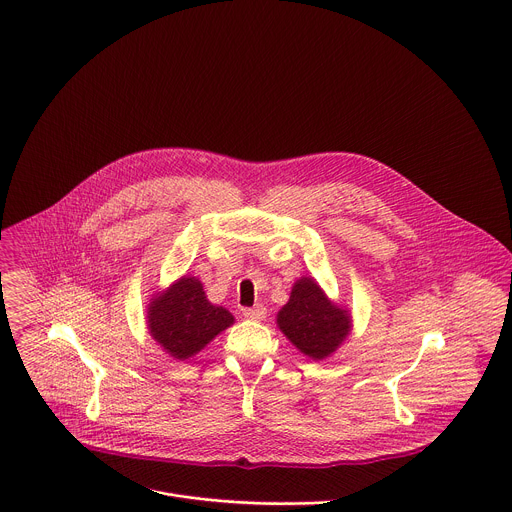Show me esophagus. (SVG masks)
<instances>
[{
  "label": "esophagus",
  "mask_w": 512,
  "mask_h": 512,
  "mask_svg": "<svg viewBox=\"0 0 512 512\" xmlns=\"http://www.w3.org/2000/svg\"><path fill=\"white\" fill-rule=\"evenodd\" d=\"M242 313H244V317H248L252 321H262L266 317V307L264 305H254V307H246Z\"/></svg>",
  "instance_id": "1"
}]
</instances>
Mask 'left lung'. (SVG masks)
Here are the masks:
<instances>
[{
  "label": "left lung",
  "mask_w": 512,
  "mask_h": 512,
  "mask_svg": "<svg viewBox=\"0 0 512 512\" xmlns=\"http://www.w3.org/2000/svg\"><path fill=\"white\" fill-rule=\"evenodd\" d=\"M276 323L299 353L323 361L345 343L353 317L349 309L331 301L311 276H301L288 303L278 311Z\"/></svg>",
  "instance_id": "obj_1"
}]
</instances>
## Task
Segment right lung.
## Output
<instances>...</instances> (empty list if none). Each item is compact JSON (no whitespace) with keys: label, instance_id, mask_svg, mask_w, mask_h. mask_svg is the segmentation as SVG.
<instances>
[{"label":"right lung","instance_id":"1","mask_svg":"<svg viewBox=\"0 0 512 512\" xmlns=\"http://www.w3.org/2000/svg\"><path fill=\"white\" fill-rule=\"evenodd\" d=\"M232 323L234 315L211 303L195 276H181L147 303V331L175 361L195 357Z\"/></svg>","mask_w":512,"mask_h":512}]
</instances>
